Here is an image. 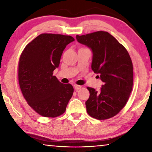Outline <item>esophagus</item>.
<instances>
[{
  "mask_svg": "<svg viewBox=\"0 0 152 152\" xmlns=\"http://www.w3.org/2000/svg\"><path fill=\"white\" fill-rule=\"evenodd\" d=\"M81 88H82V86H80V85H76H76L74 86V88H75L76 91H78V90L80 89Z\"/></svg>",
  "mask_w": 152,
  "mask_h": 152,
  "instance_id": "1",
  "label": "esophagus"
}]
</instances>
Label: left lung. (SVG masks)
<instances>
[{"instance_id":"left-lung-1","label":"left lung","mask_w":152,"mask_h":152,"mask_svg":"<svg viewBox=\"0 0 152 152\" xmlns=\"http://www.w3.org/2000/svg\"><path fill=\"white\" fill-rule=\"evenodd\" d=\"M80 43L92 51L91 68L103 82L99 91L87 87L90 96L86 101L90 116L104 120L118 114L129 98L133 82L132 59L123 45L107 31L76 35Z\"/></svg>"}]
</instances>
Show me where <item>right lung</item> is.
<instances>
[{
  "mask_svg": "<svg viewBox=\"0 0 152 152\" xmlns=\"http://www.w3.org/2000/svg\"><path fill=\"white\" fill-rule=\"evenodd\" d=\"M74 41L70 35L43 33L28 43L20 56V91L28 104L43 117L62 115L72 96L73 86L61 83L53 72L60 65L66 45Z\"/></svg>",
  "mask_w": 152,
  "mask_h": 152,
  "instance_id": "add662e5",
  "label": "right lung"
}]
</instances>
